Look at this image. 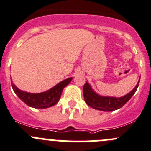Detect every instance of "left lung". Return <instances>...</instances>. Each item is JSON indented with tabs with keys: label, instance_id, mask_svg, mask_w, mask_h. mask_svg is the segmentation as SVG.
I'll list each match as a JSON object with an SVG mask.
<instances>
[{
	"label": "left lung",
	"instance_id": "8db88e82",
	"mask_svg": "<svg viewBox=\"0 0 151 151\" xmlns=\"http://www.w3.org/2000/svg\"><path fill=\"white\" fill-rule=\"evenodd\" d=\"M139 80H140V78L138 81V83L132 91H129L124 96L120 97V98L103 96V95H99L93 89L88 82H86L83 86V89L85 102L90 107L97 109V110L104 111V112H111V111H115L116 109H120L134 95L139 87Z\"/></svg>",
	"mask_w": 151,
	"mask_h": 151
}]
</instances>
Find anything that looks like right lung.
Here are the masks:
<instances>
[{
	"mask_svg": "<svg viewBox=\"0 0 151 151\" xmlns=\"http://www.w3.org/2000/svg\"><path fill=\"white\" fill-rule=\"evenodd\" d=\"M72 79V77L65 79L50 89L40 93H30L22 91L12 83V80H11V83L15 95L24 104L35 109H46L57 104L60 99L63 88L71 83Z\"/></svg>",
	"mask_w": 151,
	"mask_h": 151,
	"instance_id": "right-lung-1",
	"label": "right lung"
}]
</instances>
